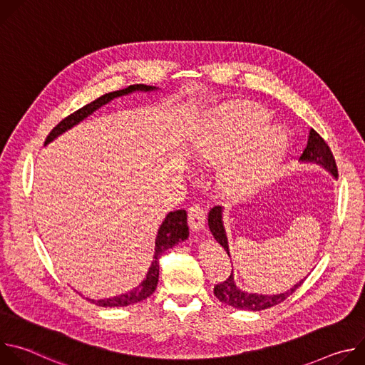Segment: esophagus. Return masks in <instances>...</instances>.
Segmentation results:
<instances>
[{
	"label": "esophagus",
	"instance_id": "esophagus-1",
	"mask_svg": "<svg viewBox=\"0 0 365 365\" xmlns=\"http://www.w3.org/2000/svg\"><path fill=\"white\" fill-rule=\"evenodd\" d=\"M187 220H189V225L193 231H200L205 228V222H206V217H205V207L200 203H193L189 207L187 212Z\"/></svg>",
	"mask_w": 365,
	"mask_h": 365
}]
</instances>
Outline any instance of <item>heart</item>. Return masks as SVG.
<instances>
[{
    "label": "heart",
    "instance_id": "b5f03b06",
    "mask_svg": "<svg viewBox=\"0 0 365 365\" xmlns=\"http://www.w3.org/2000/svg\"><path fill=\"white\" fill-rule=\"evenodd\" d=\"M270 115L257 106H228L207 115L192 140V154L202 168L225 165L224 178L237 192L264 183L287 148L280 128H267Z\"/></svg>",
    "mask_w": 365,
    "mask_h": 365
}]
</instances>
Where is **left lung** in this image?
<instances>
[{"label": "left lung", "instance_id": "1", "mask_svg": "<svg viewBox=\"0 0 365 365\" xmlns=\"http://www.w3.org/2000/svg\"><path fill=\"white\" fill-rule=\"evenodd\" d=\"M300 160L321 165L322 168L329 170L334 178H338V169H336L334 154H332L329 145L325 143V140L314 128H310V131H309L307 144L300 155ZM207 225H210V230H211L214 238L224 247V250L230 255L227 234H225V230L222 225V207L221 206H215L210 211V215H207ZM303 282L304 280L299 282L286 293L273 294V296L257 294V293H247V292L238 289L234 282V274L231 272L230 277L225 282H222L214 287V293L221 302H224L232 307L255 312V310H264V309H269V307H273V306L282 303L290 294H293L294 290Z\"/></svg>", "mask_w": 365, "mask_h": 365}]
</instances>
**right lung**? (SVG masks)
Masks as SVG:
<instances>
[{"mask_svg":"<svg viewBox=\"0 0 365 365\" xmlns=\"http://www.w3.org/2000/svg\"><path fill=\"white\" fill-rule=\"evenodd\" d=\"M154 86H147V85H131L125 89H120V91H114L110 93L102 95L99 98H96L95 101L86 103L82 108H79L78 111L72 113L71 115H68L66 118H63L53 130H51L44 141V144L50 143L53 138H56L58 135H61L62 133H65L66 130L72 128L73 125H76L79 121H82L83 118H86L88 115H91L93 111H96L98 108H101L102 106H106L111 99L121 96V95H127L130 92L134 91H153ZM187 215L185 210H179V211H173L169 212V215L166 217V220L163 221V224L160 225L158 238H155V252H154V259L148 269V273L145 276V279L143 280V283L140 286H137L135 289H133L131 292L117 296V297H111V299H103V300H93V299H88L91 303H95L96 306H102V307H118V306H128V304H134L138 303L144 299H147L154 290L158 287V282H159V258L160 255L172 248L173 245H176L178 242L186 240L189 237V228H187Z\"/></svg>","mask_w":365,"mask_h":365,"instance_id":"1","label":"right lung"}]
</instances>
